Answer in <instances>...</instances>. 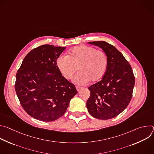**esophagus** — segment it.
I'll return each instance as SVG.
<instances>
[{"instance_id":"1","label":"esophagus","mask_w":154,"mask_h":154,"mask_svg":"<svg viewBox=\"0 0 154 154\" xmlns=\"http://www.w3.org/2000/svg\"><path fill=\"white\" fill-rule=\"evenodd\" d=\"M76 89H77V91H80L82 89V88L80 87V86H76Z\"/></svg>"}]
</instances>
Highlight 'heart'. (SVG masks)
Instances as JSON below:
<instances>
[{
    "mask_svg": "<svg viewBox=\"0 0 154 154\" xmlns=\"http://www.w3.org/2000/svg\"><path fill=\"white\" fill-rule=\"evenodd\" d=\"M108 64L106 54L102 51L79 46L72 49L68 55H61L57 60V68L66 79H70L77 71L74 82L83 85L89 80L94 83L100 80L105 74Z\"/></svg>",
    "mask_w": 154,
    "mask_h": 154,
    "instance_id": "1",
    "label": "heart"
}]
</instances>
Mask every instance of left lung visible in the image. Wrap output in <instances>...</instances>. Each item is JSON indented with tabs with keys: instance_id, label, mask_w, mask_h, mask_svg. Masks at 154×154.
I'll use <instances>...</instances> for the list:
<instances>
[{
	"instance_id": "obj_1",
	"label": "left lung",
	"mask_w": 154,
	"mask_h": 154,
	"mask_svg": "<svg viewBox=\"0 0 154 154\" xmlns=\"http://www.w3.org/2000/svg\"><path fill=\"white\" fill-rule=\"evenodd\" d=\"M88 44L101 48L106 54L108 64L102 79L90 86V96L86 102L90 114L99 119H109L127 108L132 97L135 77L123 55L103 41Z\"/></svg>"
}]
</instances>
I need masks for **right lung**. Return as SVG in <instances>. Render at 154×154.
Masks as SVG:
<instances>
[{"instance_id":"1","label":"right lung","mask_w":154,"mask_h":154,"mask_svg":"<svg viewBox=\"0 0 154 154\" xmlns=\"http://www.w3.org/2000/svg\"><path fill=\"white\" fill-rule=\"evenodd\" d=\"M66 48L40 46L25 57L16 76L20 105L33 118L51 122L61 117L77 93L75 85L59 71L57 60Z\"/></svg>"}]
</instances>
